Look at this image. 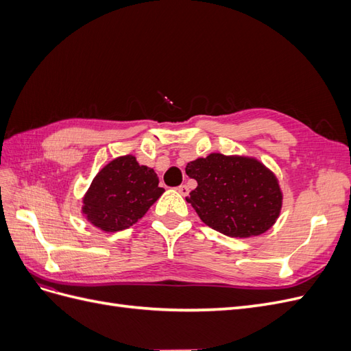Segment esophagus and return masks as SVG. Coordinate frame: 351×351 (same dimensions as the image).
<instances>
[{
	"mask_svg": "<svg viewBox=\"0 0 351 351\" xmlns=\"http://www.w3.org/2000/svg\"><path fill=\"white\" fill-rule=\"evenodd\" d=\"M177 190H178V193H180V195H182V196H187V195H189V192H190V190H189V187H187L186 184H182V186H178V187H177Z\"/></svg>",
	"mask_w": 351,
	"mask_h": 351,
	"instance_id": "34e87169",
	"label": "esophagus"
}]
</instances>
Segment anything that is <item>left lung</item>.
<instances>
[{
    "mask_svg": "<svg viewBox=\"0 0 351 351\" xmlns=\"http://www.w3.org/2000/svg\"><path fill=\"white\" fill-rule=\"evenodd\" d=\"M197 187L187 202L206 226L228 237H253L277 222L282 190L271 169L244 155L209 154L186 165Z\"/></svg>",
    "mask_w": 351,
    "mask_h": 351,
    "instance_id": "obj_1",
    "label": "left lung"
}]
</instances>
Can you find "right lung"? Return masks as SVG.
I'll return each mask as SVG.
<instances>
[{
    "label": "right lung",
    "mask_w": 351,
    "mask_h": 351,
    "mask_svg": "<svg viewBox=\"0 0 351 351\" xmlns=\"http://www.w3.org/2000/svg\"><path fill=\"white\" fill-rule=\"evenodd\" d=\"M158 183L154 168L141 165L136 156H117L92 180L82 199V214L105 232L129 228L165 192Z\"/></svg>",
    "instance_id": "1"
}]
</instances>
